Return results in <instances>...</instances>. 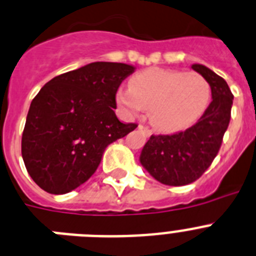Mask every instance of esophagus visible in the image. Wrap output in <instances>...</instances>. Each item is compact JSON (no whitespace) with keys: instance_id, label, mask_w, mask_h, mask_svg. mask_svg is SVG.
Wrapping results in <instances>:
<instances>
[{"instance_id":"34e87169","label":"esophagus","mask_w":256,"mask_h":256,"mask_svg":"<svg viewBox=\"0 0 256 256\" xmlns=\"http://www.w3.org/2000/svg\"><path fill=\"white\" fill-rule=\"evenodd\" d=\"M138 130H142V132L145 133L146 136H150V134H152V130H150L149 128H148V126H142V124H140V126H138Z\"/></svg>"}]
</instances>
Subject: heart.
<instances>
[{
	"label": "heart",
	"mask_w": 256,
	"mask_h": 256,
	"mask_svg": "<svg viewBox=\"0 0 256 256\" xmlns=\"http://www.w3.org/2000/svg\"><path fill=\"white\" fill-rule=\"evenodd\" d=\"M211 89L196 72L146 68L130 80V89L119 88L116 102L136 115L149 107V119L160 132H178L193 126L208 106Z\"/></svg>",
	"instance_id": "heart-1"
}]
</instances>
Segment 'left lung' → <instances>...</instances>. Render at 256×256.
<instances>
[{
	"label": "left lung",
	"instance_id": "1",
	"mask_svg": "<svg viewBox=\"0 0 256 256\" xmlns=\"http://www.w3.org/2000/svg\"><path fill=\"white\" fill-rule=\"evenodd\" d=\"M192 68L208 82L211 104L184 132L150 137L140 155L146 171L170 186L188 185L202 176L219 152L230 120L233 94L226 80L206 66L196 63Z\"/></svg>",
	"mask_w": 256,
	"mask_h": 256
}]
</instances>
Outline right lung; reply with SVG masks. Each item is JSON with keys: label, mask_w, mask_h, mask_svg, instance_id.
<instances>
[{"label": "right lung", "mask_w": 256, "mask_h": 256, "mask_svg": "<svg viewBox=\"0 0 256 256\" xmlns=\"http://www.w3.org/2000/svg\"><path fill=\"white\" fill-rule=\"evenodd\" d=\"M136 67L93 62L56 76L30 102L22 156L28 174L50 194L74 190L94 174L111 142L137 124L115 115L118 88Z\"/></svg>", "instance_id": "add662e5"}]
</instances>
